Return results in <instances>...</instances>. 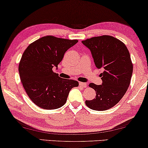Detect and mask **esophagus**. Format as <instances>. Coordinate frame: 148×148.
<instances>
[{
    "label": "esophagus",
    "mask_w": 148,
    "mask_h": 148,
    "mask_svg": "<svg viewBox=\"0 0 148 148\" xmlns=\"http://www.w3.org/2000/svg\"><path fill=\"white\" fill-rule=\"evenodd\" d=\"M79 86L82 88H86V87H87V84H86V83H84V82H79Z\"/></svg>",
    "instance_id": "1"
}]
</instances>
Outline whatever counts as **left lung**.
<instances>
[{
    "label": "left lung",
    "mask_w": 148,
    "mask_h": 148,
    "mask_svg": "<svg viewBox=\"0 0 148 148\" xmlns=\"http://www.w3.org/2000/svg\"><path fill=\"white\" fill-rule=\"evenodd\" d=\"M82 42L90 50L96 66L103 69L100 75L102 85L89 84L97 95L86 101V105L93 110H107L120 101L129 86L133 70L130 53L123 42L112 36H95Z\"/></svg>",
    "instance_id": "left-lung-1"
}]
</instances>
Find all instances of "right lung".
Here are the masks:
<instances>
[{
	"instance_id": "add662e5",
	"label": "right lung",
	"mask_w": 148,
	"mask_h": 148,
	"mask_svg": "<svg viewBox=\"0 0 148 148\" xmlns=\"http://www.w3.org/2000/svg\"><path fill=\"white\" fill-rule=\"evenodd\" d=\"M77 40L45 36L30 44L23 53L19 73L23 87L30 99L38 107L56 109L66 102L71 90L78 82L61 78L53 72L66 51Z\"/></svg>"
}]
</instances>
